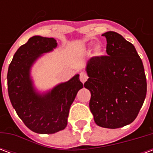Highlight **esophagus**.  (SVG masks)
Listing matches in <instances>:
<instances>
[{
  "instance_id": "esophagus-1",
  "label": "esophagus",
  "mask_w": 153,
  "mask_h": 153,
  "mask_svg": "<svg viewBox=\"0 0 153 153\" xmlns=\"http://www.w3.org/2000/svg\"><path fill=\"white\" fill-rule=\"evenodd\" d=\"M80 81L82 82L83 83H84L88 79V75H87V74L85 72H81L80 73V76H79Z\"/></svg>"
}]
</instances>
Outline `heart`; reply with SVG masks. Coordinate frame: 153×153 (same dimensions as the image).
<instances>
[{"label":"heart","instance_id":"1","mask_svg":"<svg viewBox=\"0 0 153 153\" xmlns=\"http://www.w3.org/2000/svg\"><path fill=\"white\" fill-rule=\"evenodd\" d=\"M90 49H91V47H88V48H87V51H89ZM104 55H105V49H104L103 46H102L101 44L97 45L96 47H94V49H93V56L102 57Z\"/></svg>","mask_w":153,"mask_h":153}]
</instances>
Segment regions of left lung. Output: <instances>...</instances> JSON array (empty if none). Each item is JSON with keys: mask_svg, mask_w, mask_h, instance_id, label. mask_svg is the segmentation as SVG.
<instances>
[{"mask_svg": "<svg viewBox=\"0 0 153 153\" xmlns=\"http://www.w3.org/2000/svg\"><path fill=\"white\" fill-rule=\"evenodd\" d=\"M108 56L93 57L86 64L91 93L89 107L100 127L121 128L134 120L143 104L147 82L134 46L112 31L103 33Z\"/></svg>", "mask_w": 153, "mask_h": 153, "instance_id": "left-lung-1", "label": "left lung"}]
</instances>
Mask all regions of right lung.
I'll list each match as a JSON object with an SVG mask.
<instances>
[{
    "label": "right lung",
    "mask_w": 153,
    "mask_h": 153,
    "mask_svg": "<svg viewBox=\"0 0 153 153\" xmlns=\"http://www.w3.org/2000/svg\"><path fill=\"white\" fill-rule=\"evenodd\" d=\"M56 47L55 38L33 36L17 50L8 69V93L12 106L25 125L38 134H49L65 128L70 106L83 88L79 74L47 91L36 87L33 67L44 54Z\"/></svg>",
    "instance_id": "obj_1"
}]
</instances>
